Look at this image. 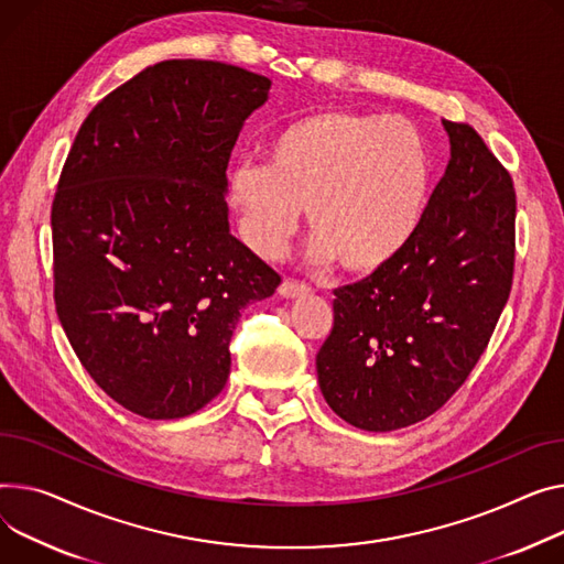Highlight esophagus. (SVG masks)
Segmentation results:
<instances>
[{"instance_id":"obj_1","label":"esophagus","mask_w":564,"mask_h":564,"mask_svg":"<svg viewBox=\"0 0 564 564\" xmlns=\"http://www.w3.org/2000/svg\"><path fill=\"white\" fill-rule=\"evenodd\" d=\"M279 294H281L283 299H302V296L311 294V288L304 285V283H299V281L285 279V281L281 283V288H279Z\"/></svg>"}]
</instances>
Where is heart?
Instances as JSON below:
<instances>
[{
    "label": "heart",
    "instance_id": "1",
    "mask_svg": "<svg viewBox=\"0 0 564 564\" xmlns=\"http://www.w3.org/2000/svg\"><path fill=\"white\" fill-rule=\"evenodd\" d=\"M268 165L231 170L229 197L247 245L283 251L302 208L315 231L311 258L377 274L417 238L433 193V159L422 131L399 118L328 108L283 124L265 147Z\"/></svg>",
    "mask_w": 564,
    "mask_h": 564
}]
</instances>
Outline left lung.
Listing matches in <instances>:
<instances>
[{
    "instance_id": "1",
    "label": "left lung",
    "mask_w": 564,
    "mask_h": 564,
    "mask_svg": "<svg viewBox=\"0 0 564 564\" xmlns=\"http://www.w3.org/2000/svg\"><path fill=\"white\" fill-rule=\"evenodd\" d=\"M442 124L452 159L417 238L386 270L333 292L317 354L330 410L371 433L422 422L452 399L512 285V178L469 124Z\"/></svg>"
}]
</instances>
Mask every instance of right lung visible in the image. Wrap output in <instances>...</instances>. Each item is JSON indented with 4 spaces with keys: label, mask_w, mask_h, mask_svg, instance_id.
Segmentation results:
<instances>
[{
    "label": "right lung",
    "mask_w": 564,
    "mask_h": 564,
    "mask_svg": "<svg viewBox=\"0 0 564 564\" xmlns=\"http://www.w3.org/2000/svg\"><path fill=\"white\" fill-rule=\"evenodd\" d=\"M272 82L163 61L104 97L52 206L54 299L93 381L147 420L187 417L231 371L245 306L281 276L231 236L227 165Z\"/></svg>",
    "instance_id": "right-lung-1"
}]
</instances>
